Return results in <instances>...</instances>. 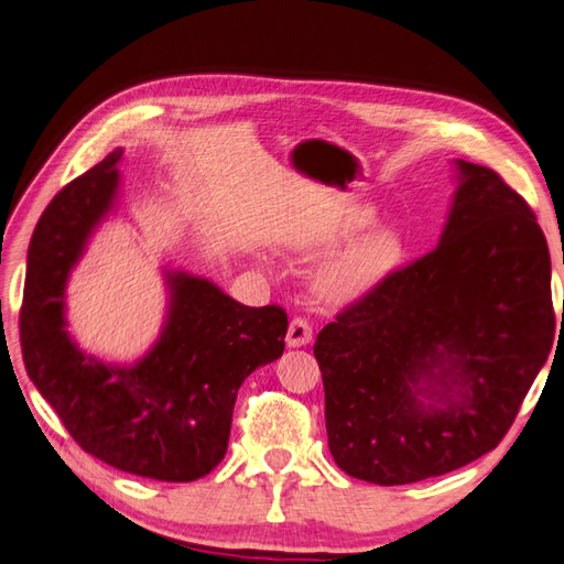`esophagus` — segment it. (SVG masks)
I'll use <instances>...</instances> for the list:
<instances>
[{
  "label": "esophagus",
  "mask_w": 564,
  "mask_h": 564,
  "mask_svg": "<svg viewBox=\"0 0 564 564\" xmlns=\"http://www.w3.org/2000/svg\"><path fill=\"white\" fill-rule=\"evenodd\" d=\"M313 339V327L306 317H294L286 329V346L289 348H301Z\"/></svg>",
  "instance_id": "1"
}]
</instances>
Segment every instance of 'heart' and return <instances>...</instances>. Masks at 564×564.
<instances>
[{
  "instance_id": "obj_1",
  "label": "heart",
  "mask_w": 564,
  "mask_h": 564,
  "mask_svg": "<svg viewBox=\"0 0 564 564\" xmlns=\"http://www.w3.org/2000/svg\"><path fill=\"white\" fill-rule=\"evenodd\" d=\"M362 220L339 223L327 230H319L306 239H301L299 253L306 258H323L337 249L341 241L354 235ZM401 239L391 230L372 235L360 245L346 249L319 278V292L329 301H351L372 289L387 272L399 263Z\"/></svg>"
}]
</instances>
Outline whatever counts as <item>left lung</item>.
<instances>
[{
  "label": "left lung",
  "mask_w": 564,
  "mask_h": 564,
  "mask_svg": "<svg viewBox=\"0 0 564 564\" xmlns=\"http://www.w3.org/2000/svg\"><path fill=\"white\" fill-rule=\"evenodd\" d=\"M434 251L317 334L334 463L379 486L446 475L494 451L553 346L551 253L520 194L455 159Z\"/></svg>",
  "instance_id": "obj_1"
}]
</instances>
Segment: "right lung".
I'll list each match as a JSON object with an SVG mask.
<instances>
[{
	"instance_id": "1",
	"label": "right lung",
	"mask_w": 564,
	"mask_h": 564,
	"mask_svg": "<svg viewBox=\"0 0 564 564\" xmlns=\"http://www.w3.org/2000/svg\"><path fill=\"white\" fill-rule=\"evenodd\" d=\"M120 156L111 151L61 189L30 239L25 370L85 453L137 477L194 481L225 458L241 382L282 356L286 313L241 306L206 278L165 270L169 315L156 344L132 365L83 354L66 329V284L116 206Z\"/></svg>"
}]
</instances>
